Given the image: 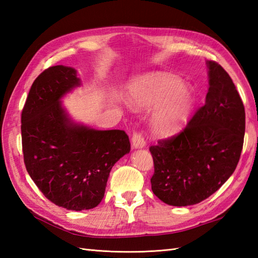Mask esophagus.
<instances>
[{"instance_id":"1","label":"esophagus","mask_w":258,"mask_h":258,"mask_svg":"<svg viewBox=\"0 0 258 258\" xmlns=\"http://www.w3.org/2000/svg\"><path fill=\"white\" fill-rule=\"evenodd\" d=\"M145 145H146V142L143 136H142V134L139 132H134L133 138H132L133 149H143V147H145Z\"/></svg>"}]
</instances>
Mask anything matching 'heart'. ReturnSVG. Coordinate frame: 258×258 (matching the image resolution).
<instances>
[{
    "mask_svg": "<svg viewBox=\"0 0 258 258\" xmlns=\"http://www.w3.org/2000/svg\"><path fill=\"white\" fill-rule=\"evenodd\" d=\"M128 98L142 111L154 109L151 127L155 134L173 136L189 122L195 106L194 90L179 79L164 72H150L136 78L130 85Z\"/></svg>",
    "mask_w": 258,
    "mask_h": 258,
    "instance_id": "1",
    "label": "heart"
}]
</instances>
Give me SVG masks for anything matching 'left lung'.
Returning <instances> with one entry per match:
<instances>
[{
    "instance_id": "1",
    "label": "left lung",
    "mask_w": 258,
    "mask_h": 258,
    "mask_svg": "<svg viewBox=\"0 0 258 258\" xmlns=\"http://www.w3.org/2000/svg\"><path fill=\"white\" fill-rule=\"evenodd\" d=\"M205 105L182 133L151 146L152 190L167 205L188 206L206 200L231 177L245 134V109L231 76L207 61Z\"/></svg>"
}]
</instances>
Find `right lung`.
<instances>
[{
  "label": "right lung",
  "instance_id": "add662e5",
  "mask_svg": "<svg viewBox=\"0 0 258 258\" xmlns=\"http://www.w3.org/2000/svg\"><path fill=\"white\" fill-rule=\"evenodd\" d=\"M81 85L78 71L56 65L33 82L22 111L27 173L47 200L71 211L100 204L114 164L131 151L124 131L78 123L62 98Z\"/></svg>",
  "mask_w": 258,
  "mask_h": 258
}]
</instances>
